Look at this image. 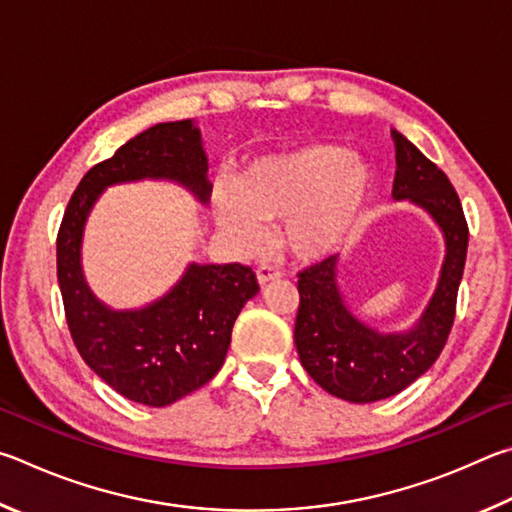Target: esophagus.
<instances>
[{"label":"esophagus","instance_id":"1","mask_svg":"<svg viewBox=\"0 0 512 512\" xmlns=\"http://www.w3.org/2000/svg\"><path fill=\"white\" fill-rule=\"evenodd\" d=\"M281 276H283V274L272 270V267H258V270H256V279H258V285H261V288H265L267 283L281 281Z\"/></svg>","mask_w":512,"mask_h":512}]
</instances>
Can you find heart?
<instances>
[{
    "instance_id": "1",
    "label": "heart",
    "mask_w": 512,
    "mask_h": 512,
    "mask_svg": "<svg viewBox=\"0 0 512 512\" xmlns=\"http://www.w3.org/2000/svg\"><path fill=\"white\" fill-rule=\"evenodd\" d=\"M364 159L330 143H308L258 157L236 177V191L215 188L213 220L236 256H256L281 222V242L299 261L330 254L360 220L373 193Z\"/></svg>"
}]
</instances>
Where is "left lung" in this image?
<instances>
[{"label":"left lung","mask_w":512,"mask_h":512,"mask_svg":"<svg viewBox=\"0 0 512 512\" xmlns=\"http://www.w3.org/2000/svg\"><path fill=\"white\" fill-rule=\"evenodd\" d=\"M396 179L391 197L425 211L445 242L436 288L414 324L382 330L355 315L339 285V256L299 274V315L294 324L303 369L330 396L357 405L391 398L429 371L450 335L456 310L468 224L450 179L405 134L391 130Z\"/></svg>","instance_id":"left-lung-1"}]
</instances>
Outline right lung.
Instances as JSON below:
<instances>
[{
	"label": "right lung",
	"mask_w": 512,
	"mask_h": 512,
	"mask_svg": "<svg viewBox=\"0 0 512 512\" xmlns=\"http://www.w3.org/2000/svg\"><path fill=\"white\" fill-rule=\"evenodd\" d=\"M182 186L197 204L211 200L209 159L193 119L157 123L87 170L58 233V285L80 357L123 398L168 407L220 371L236 317L258 294L245 265L188 263L161 297L139 308H112L89 288L83 238L89 215L110 186Z\"/></svg>",
	"instance_id": "1"
}]
</instances>
